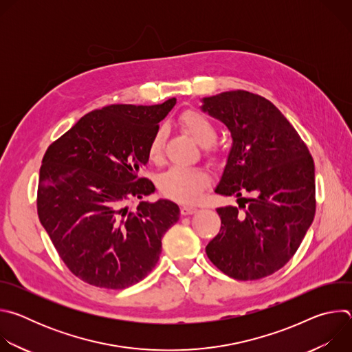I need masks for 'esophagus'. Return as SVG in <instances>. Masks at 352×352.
<instances>
[{"label":"esophagus","instance_id":"1","mask_svg":"<svg viewBox=\"0 0 352 352\" xmlns=\"http://www.w3.org/2000/svg\"><path fill=\"white\" fill-rule=\"evenodd\" d=\"M196 212H197V208H195V206H182V208H181V214H182V216L195 214Z\"/></svg>","mask_w":352,"mask_h":352}]
</instances>
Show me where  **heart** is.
Here are the masks:
<instances>
[{
  "label": "heart",
  "instance_id": "heart-1",
  "mask_svg": "<svg viewBox=\"0 0 352 352\" xmlns=\"http://www.w3.org/2000/svg\"><path fill=\"white\" fill-rule=\"evenodd\" d=\"M179 122L190 133V136L202 146H209L214 142L217 131L213 121L204 113L188 110L181 114ZM167 138L166 126H159L150 138L147 146V156L153 163H160L164 155V144ZM210 177L208 171L197 167H171L162 174L159 188L163 195L171 197L179 204H193L202 196L209 186Z\"/></svg>",
  "mask_w": 352,
  "mask_h": 352
}]
</instances>
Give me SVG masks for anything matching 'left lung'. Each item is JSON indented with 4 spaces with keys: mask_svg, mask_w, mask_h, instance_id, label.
Listing matches in <instances>:
<instances>
[{
    "mask_svg": "<svg viewBox=\"0 0 352 352\" xmlns=\"http://www.w3.org/2000/svg\"><path fill=\"white\" fill-rule=\"evenodd\" d=\"M200 109L232 138L214 192L238 197V205L242 192L251 193L242 198L243 212L217 209L221 228L206 246L208 258L235 280L270 276L294 256L314 221V159L280 110L259 94L223 91L204 97Z\"/></svg>",
    "mask_w": 352,
    "mask_h": 352,
    "instance_id": "1",
    "label": "left lung"
}]
</instances>
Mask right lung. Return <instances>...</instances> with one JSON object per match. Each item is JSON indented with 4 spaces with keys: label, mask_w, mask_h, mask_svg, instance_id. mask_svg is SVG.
Here are the masks:
<instances>
[{
    "label": "right lung",
    "mask_w": 352,
    "mask_h": 352,
    "mask_svg": "<svg viewBox=\"0 0 352 352\" xmlns=\"http://www.w3.org/2000/svg\"><path fill=\"white\" fill-rule=\"evenodd\" d=\"M177 103L111 104L83 116L48 146L40 167L37 214L68 269L85 283L122 289L159 262L162 238L179 219L168 199L139 202L156 190L139 178L150 138Z\"/></svg>",
    "instance_id": "1"
}]
</instances>
